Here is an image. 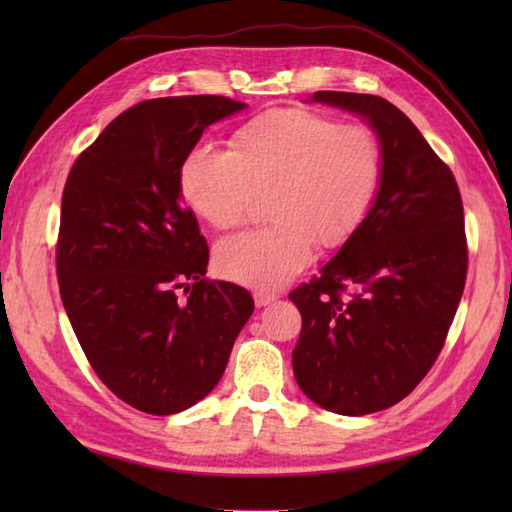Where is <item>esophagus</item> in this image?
<instances>
[{"label":"esophagus","instance_id":"obj_1","mask_svg":"<svg viewBox=\"0 0 512 512\" xmlns=\"http://www.w3.org/2000/svg\"><path fill=\"white\" fill-rule=\"evenodd\" d=\"M279 299L277 292H266V290H257L255 292V303L257 308H266V306H273V303Z\"/></svg>","mask_w":512,"mask_h":512}]
</instances>
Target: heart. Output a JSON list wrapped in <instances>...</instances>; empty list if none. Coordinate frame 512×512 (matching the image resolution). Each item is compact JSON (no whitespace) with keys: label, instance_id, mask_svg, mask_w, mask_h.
Masks as SVG:
<instances>
[{"label":"heart","instance_id":"b5f03b06","mask_svg":"<svg viewBox=\"0 0 512 512\" xmlns=\"http://www.w3.org/2000/svg\"><path fill=\"white\" fill-rule=\"evenodd\" d=\"M383 178L374 129L306 110L277 107L228 138V151L193 147L178 184L189 209L217 231L242 226L268 193L273 224L228 237L215 264L248 288L277 290L310 264L314 244L336 248L363 224Z\"/></svg>","mask_w":512,"mask_h":512}]
</instances>
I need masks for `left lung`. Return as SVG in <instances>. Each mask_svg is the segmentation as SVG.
I'll list each match as a JSON object with an SVG mask.
<instances>
[{
    "label": "left lung",
    "mask_w": 512,
    "mask_h": 512,
    "mask_svg": "<svg viewBox=\"0 0 512 512\" xmlns=\"http://www.w3.org/2000/svg\"><path fill=\"white\" fill-rule=\"evenodd\" d=\"M312 101L367 118L383 178L358 231L290 292L301 312L292 372L319 407L365 416L409 396L447 341L469 266L462 195L396 105L354 92H314Z\"/></svg>",
    "instance_id": "left-lung-1"
}]
</instances>
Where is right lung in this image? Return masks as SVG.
Returning <instances> with one entry per match:
<instances>
[{"instance_id":"right-lung-1","label":"right lung","mask_w":512,"mask_h":512,"mask_svg":"<svg viewBox=\"0 0 512 512\" xmlns=\"http://www.w3.org/2000/svg\"><path fill=\"white\" fill-rule=\"evenodd\" d=\"M242 107L213 94L138 103L65 180L63 308L96 376L138 411L171 416L202 400L253 314L246 288L204 277L209 246L178 184L204 129Z\"/></svg>"}]
</instances>
